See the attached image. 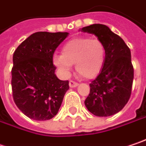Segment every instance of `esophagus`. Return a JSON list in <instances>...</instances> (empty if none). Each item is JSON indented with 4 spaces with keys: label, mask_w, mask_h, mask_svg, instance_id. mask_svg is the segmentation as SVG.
Returning <instances> with one entry per match:
<instances>
[{
    "label": "esophagus",
    "mask_w": 146,
    "mask_h": 146,
    "mask_svg": "<svg viewBox=\"0 0 146 146\" xmlns=\"http://www.w3.org/2000/svg\"><path fill=\"white\" fill-rule=\"evenodd\" d=\"M78 85V83L76 82L73 81V80H70V81H69V87L72 88H76Z\"/></svg>",
    "instance_id": "34e87169"
}]
</instances>
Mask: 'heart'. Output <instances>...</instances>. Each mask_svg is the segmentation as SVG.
Segmentation results:
<instances>
[{
  "label": "heart",
  "mask_w": 146,
  "mask_h": 146,
  "mask_svg": "<svg viewBox=\"0 0 146 146\" xmlns=\"http://www.w3.org/2000/svg\"><path fill=\"white\" fill-rule=\"evenodd\" d=\"M103 43L97 38L77 37L67 41L62 47V54H55L54 64L65 75L69 74L72 64L85 78H93L101 72L105 61Z\"/></svg>",
  "instance_id": "b5f03b06"
}]
</instances>
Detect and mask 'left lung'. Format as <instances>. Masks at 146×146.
<instances>
[{
  "mask_svg": "<svg viewBox=\"0 0 146 146\" xmlns=\"http://www.w3.org/2000/svg\"><path fill=\"white\" fill-rule=\"evenodd\" d=\"M81 30L95 35L106 50L104 65L89 84L90 92L85 106L95 116H112L125 106L131 94L134 68L131 50L124 40L105 25L94 24Z\"/></svg>",
  "mask_w": 146,
  "mask_h": 146,
  "instance_id": "obj_1",
  "label": "left lung"
}]
</instances>
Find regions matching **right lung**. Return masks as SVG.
Masks as SVG:
<instances>
[{
	"mask_svg": "<svg viewBox=\"0 0 146 146\" xmlns=\"http://www.w3.org/2000/svg\"><path fill=\"white\" fill-rule=\"evenodd\" d=\"M68 35V32H36L14 52V102L30 119L46 121L55 116L69 89L68 81L57 78L53 64L54 51Z\"/></svg>",
	"mask_w": 146,
	"mask_h": 146,
	"instance_id": "right-lung-1",
	"label": "right lung"
}]
</instances>
